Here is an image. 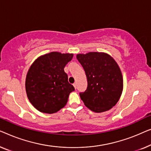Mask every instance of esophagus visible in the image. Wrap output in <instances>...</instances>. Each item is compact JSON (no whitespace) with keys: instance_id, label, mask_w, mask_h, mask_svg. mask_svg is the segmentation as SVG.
I'll use <instances>...</instances> for the list:
<instances>
[{"instance_id":"1","label":"esophagus","mask_w":151,"mask_h":151,"mask_svg":"<svg viewBox=\"0 0 151 151\" xmlns=\"http://www.w3.org/2000/svg\"><path fill=\"white\" fill-rule=\"evenodd\" d=\"M73 86L75 87V89H76V83H75L73 84Z\"/></svg>"}]
</instances>
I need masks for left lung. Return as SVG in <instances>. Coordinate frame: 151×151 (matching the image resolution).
<instances>
[{"label":"left lung","instance_id":"1","mask_svg":"<svg viewBox=\"0 0 151 151\" xmlns=\"http://www.w3.org/2000/svg\"><path fill=\"white\" fill-rule=\"evenodd\" d=\"M76 59L83 68L88 88L81 92L85 105L96 113L111 109L120 99L123 78L118 63L105 52H90L78 54Z\"/></svg>","mask_w":151,"mask_h":151}]
</instances>
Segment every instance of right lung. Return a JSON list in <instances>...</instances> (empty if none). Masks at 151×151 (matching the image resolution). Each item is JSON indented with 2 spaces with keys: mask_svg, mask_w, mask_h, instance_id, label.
<instances>
[{
  "mask_svg": "<svg viewBox=\"0 0 151 151\" xmlns=\"http://www.w3.org/2000/svg\"><path fill=\"white\" fill-rule=\"evenodd\" d=\"M73 54L51 52L38 57L27 73L25 88L27 97L38 111L53 114L66 105L75 88L68 81L64 68Z\"/></svg>",
  "mask_w": 151,
  "mask_h": 151,
  "instance_id": "obj_1",
  "label": "right lung"
}]
</instances>
